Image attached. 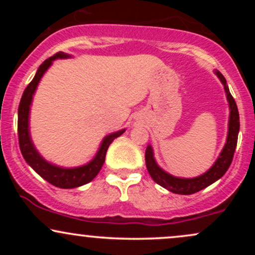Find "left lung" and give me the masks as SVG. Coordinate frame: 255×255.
<instances>
[{
	"instance_id": "8db88e82",
	"label": "left lung",
	"mask_w": 255,
	"mask_h": 255,
	"mask_svg": "<svg viewBox=\"0 0 255 255\" xmlns=\"http://www.w3.org/2000/svg\"><path fill=\"white\" fill-rule=\"evenodd\" d=\"M216 74H217L219 80L222 81V84L224 85L225 93H227V99L228 102H229L230 116L227 142H225L223 150H222L221 154H219L217 160L215 162V164L205 172V174L200 175V176L193 178H181L172 176V175L168 174V172L158 166L156 159H154L153 157V150H152L151 145H148L145 151L146 168H147L148 174H150L151 177L153 178L154 182L159 184V186L164 187L168 191L176 193V194L189 195L206 188L207 186L216 182V181L223 176L228 169H229L231 162H233L234 152H235L236 145H238V135L240 130L239 110L238 105L235 103V99L231 96L225 78L222 75V73L218 71H216Z\"/></svg>"
}]
</instances>
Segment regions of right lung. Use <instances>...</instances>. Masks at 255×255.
Returning <instances> with one entry per match:
<instances>
[{"label": "right lung", "mask_w": 255, "mask_h": 255, "mask_svg": "<svg viewBox=\"0 0 255 255\" xmlns=\"http://www.w3.org/2000/svg\"><path fill=\"white\" fill-rule=\"evenodd\" d=\"M71 55L64 54L60 51L55 54L54 56L49 57L40 64L39 68L32 79V81L26 87L24 93H22L21 101L19 104V110H17V135H19V146L21 151L22 157L25 158L26 163L37 172L39 176H42L44 180L48 181L52 186H56L58 188H75L80 187L83 184L91 182L104 164L105 154H107L108 147L114 139L125 133L126 129H121L115 133H111L107 135L102 141L99 150L96 153L95 158L90 160L87 164L78 166V168H61V166L54 165L51 163L46 162L44 158L38 153V151L34 147L30 136V129H28V116H30V107L32 103L34 92L39 84L40 79L44 75V73L48 71L49 67L51 66L52 61L57 58H68Z\"/></svg>", "instance_id": "right-lung-1"}]
</instances>
